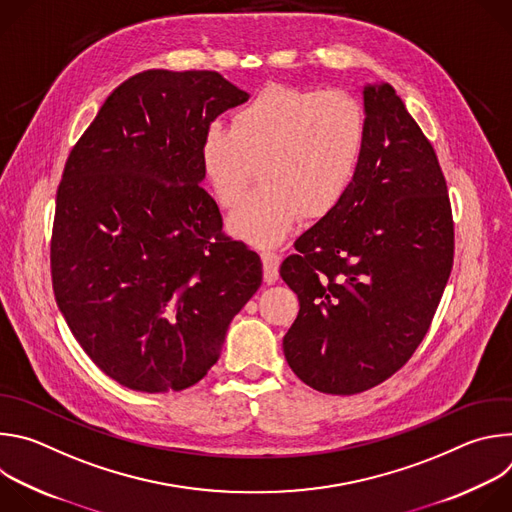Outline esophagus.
<instances>
[{"label":"esophagus","mask_w":512,"mask_h":512,"mask_svg":"<svg viewBox=\"0 0 512 512\" xmlns=\"http://www.w3.org/2000/svg\"><path fill=\"white\" fill-rule=\"evenodd\" d=\"M261 259H263V277L267 283H275L279 279V263H281V257L277 253H271V251H263L261 253Z\"/></svg>","instance_id":"34e87169"}]
</instances>
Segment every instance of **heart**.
Segmentation results:
<instances>
[{
    "label": "heart",
    "instance_id": "obj_1",
    "mask_svg": "<svg viewBox=\"0 0 512 512\" xmlns=\"http://www.w3.org/2000/svg\"><path fill=\"white\" fill-rule=\"evenodd\" d=\"M367 145V113L346 91L267 85L231 119L210 125L202 166L216 202L233 208L261 172V190L229 218L239 239L277 245L304 216L332 214L350 192Z\"/></svg>",
    "mask_w": 512,
    "mask_h": 512
}]
</instances>
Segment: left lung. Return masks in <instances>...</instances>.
<instances>
[{
    "instance_id": "left-lung-1",
    "label": "left lung",
    "mask_w": 512,
    "mask_h": 512,
    "mask_svg": "<svg viewBox=\"0 0 512 512\" xmlns=\"http://www.w3.org/2000/svg\"><path fill=\"white\" fill-rule=\"evenodd\" d=\"M367 145L342 204L281 263L300 314L283 336L306 385L356 395L395 375L427 334L454 265V218L433 145L391 85L362 91Z\"/></svg>"
}]
</instances>
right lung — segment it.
Listing matches in <instances>:
<instances>
[{
  "label": "right lung",
  "mask_w": 512,
  "mask_h": 512,
  "mask_svg": "<svg viewBox=\"0 0 512 512\" xmlns=\"http://www.w3.org/2000/svg\"><path fill=\"white\" fill-rule=\"evenodd\" d=\"M249 95L214 70H143L72 148L56 190L50 273L77 342L119 385L182 391L221 356L263 281L202 188L210 123Z\"/></svg>",
  "instance_id": "add662e5"
}]
</instances>
